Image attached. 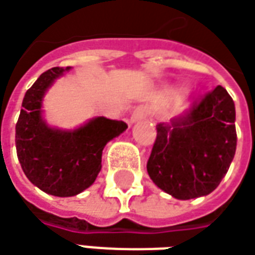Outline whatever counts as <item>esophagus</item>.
<instances>
[{
  "mask_svg": "<svg viewBox=\"0 0 255 255\" xmlns=\"http://www.w3.org/2000/svg\"><path fill=\"white\" fill-rule=\"evenodd\" d=\"M148 114H149L148 109H146V107H142V106H139V107H136L135 110L132 111V114H131V117H129V123H131V124H134V123L139 121V120H144Z\"/></svg>",
  "mask_w": 255,
  "mask_h": 255,
  "instance_id": "1",
  "label": "esophagus"
}]
</instances>
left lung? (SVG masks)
Masks as SVG:
<instances>
[{
	"label": "left lung",
	"instance_id": "8db88e82",
	"mask_svg": "<svg viewBox=\"0 0 255 255\" xmlns=\"http://www.w3.org/2000/svg\"><path fill=\"white\" fill-rule=\"evenodd\" d=\"M234 123V101L222 86L169 123H159L146 163L149 178L179 200L212 193L236 154Z\"/></svg>",
	"mask_w": 255,
	"mask_h": 255
}]
</instances>
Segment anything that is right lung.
I'll return each mask as SVG.
<instances>
[{"instance_id":"1","label":"right lung","mask_w":255,"mask_h":255,"mask_svg":"<svg viewBox=\"0 0 255 255\" xmlns=\"http://www.w3.org/2000/svg\"><path fill=\"white\" fill-rule=\"evenodd\" d=\"M70 67H52L25 93L15 127L16 155L32 185L45 193L69 198L90 188L101 171V155L109 141L127 129L124 121L94 117L76 128L48 124L43 99Z\"/></svg>"}]
</instances>
